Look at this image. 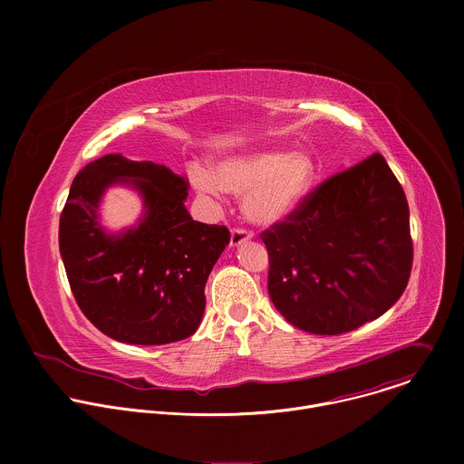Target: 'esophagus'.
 Here are the masks:
<instances>
[{
    "label": "esophagus",
    "mask_w": 464,
    "mask_h": 464,
    "mask_svg": "<svg viewBox=\"0 0 464 464\" xmlns=\"http://www.w3.org/2000/svg\"><path fill=\"white\" fill-rule=\"evenodd\" d=\"M253 238V233L247 231V229H242V227H233L231 229V246H240L242 242Z\"/></svg>",
    "instance_id": "esophagus-1"
}]
</instances>
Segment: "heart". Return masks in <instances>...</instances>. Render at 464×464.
Instances as JSON below:
<instances>
[{"instance_id": "1", "label": "heart", "mask_w": 464, "mask_h": 464, "mask_svg": "<svg viewBox=\"0 0 464 464\" xmlns=\"http://www.w3.org/2000/svg\"><path fill=\"white\" fill-rule=\"evenodd\" d=\"M314 161L304 152L260 150L220 161L215 174L192 165V183L208 194H220L222 187L242 194L244 211L256 224H274L288 217L306 196L314 179Z\"/></svg>"}]
</instances>
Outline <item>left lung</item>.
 <instances>
[{"mask_svg":"<svg viewBox=\"0 0 464 464\" xmlns=\"http://www.w3.org/2000/svg\"><path fill=\"white\" fill-rule=\"evenodd\" d=\"M260 238L276 308L310 334L338 336L380 317L413 266L406 194L380 154L326 178Z\"/></svg>","mask_w":464,"mask_h":464,"instance_id":"1","label":"left lung"}]
</instances>
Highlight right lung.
<instances>
[{"mask_svg":"<svg viewBox=\"0 0 464 464\" xmlns=\"http://www.w3.org/2000/svg\"><path fill=\"white\" fill-rule=\"evenodd\" d=\"M113 182L144 196L140 227L110 236L98 224V204ZM188 183L165 165L108 154L73 179L60 215L58 244L82 314L111 340L165 345L200 326L206 283L229 244L226 226L190 218Z\"/></svg>","mask_w":464,"mask_h":464,"instance_id":"right-lung-1","label":"right lung"}]
</instances>
